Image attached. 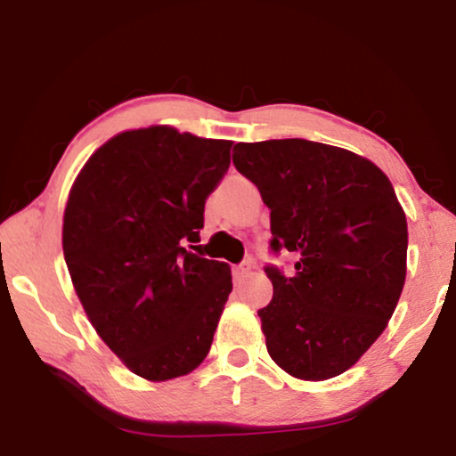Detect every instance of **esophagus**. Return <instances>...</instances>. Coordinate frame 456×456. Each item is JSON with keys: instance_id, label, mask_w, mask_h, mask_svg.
Masks as SVG:
<instances>
[{"instance_id": "1", "label": "esophagus", "mask_w": 456, "mask_h": 456, "mask_svg": "<svg viewBox=\"0 0 456 456\" xmlns=\"http://www.w3.org/2000/svg\"><path fill=\"white\" fill-rule=\"evenodd\" d=\"M248 273H251V264H248V261L234 267V280H236V282H242V280H245Z\"/></svg>"}]
</instances>
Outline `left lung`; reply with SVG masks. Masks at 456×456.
<instances>
[{"label":"left lung","instance_id":"1","mask_svg":"<svg viewBox=\"0 0 456 456\" xmlns=\"http://www.w3.org/2000/svg\"><path fill=\"white\" fill-rule=\"evenodd\" d=\"M232 161L270 208L272 253L297 257L292 276L265 267L267 353L298 379L340 376L388 326L407 276V217L388 176L305 139L239 142Z\"/></svg>","mask_w":456,"mask_h":456}]
</instances>
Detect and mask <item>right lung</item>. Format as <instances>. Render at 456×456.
<instances>
[{
	"mask_svg": "<svg viewBox=\"0 0 456 456\" xmlns=\"http://www.w3.org/2000/svg\"><path fill=\"white\" fill-rule=\"evenodd\" d=\"M230 147L172 126L128 130L91 155L68 197L74 290L105 345L151 382L208 357L232 290L228 264L189 251Z\"/></svg>",
	"mask_w": 456,
	"mask_h": 456,
	"instance_id": "right-lung-1",
	"label": "right lung"
}]
</instances>
